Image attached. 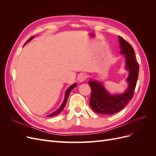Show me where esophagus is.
Listing matches in <instances>:
<instances>
[{
    "label": "esophagus",
    "mask_w": 156,
    "mask_h": 156,
    "mask_svg": "<svg viewBox=\"0 0 156 156\" xmlns=\"http://www.w3.org/2000/svg\"><path fill=\"white\" fill-rule=\"evenodd\" d=\"M87 79V75L84 74H80L78 77V80L80 83H83Z\"/></svg>",
    "instance_id": "obj_1"
}]
</instances>
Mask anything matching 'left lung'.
Here are the masks:
<instances>
[{
	"instance_id": "left-lung-1",
	"label": "left lung",
	"mask_w": 156,
	"mask_h": 156,
	"mask_svg": "<svg viewBox=\"0 0 156 156\" xmlns=\"http://www.w3.org/2000/svg\"><path fill=\"white\" fill-rule=\"evenodd\" d=\"M119 39L120 53L125 55V69L129 72L126 79L128 87L123 93L111 94L101 82L90 80L88 84L92 91L90 105L94 112L100 115H112L123 109L133 98L138 79L139 66L136 62L134 49L123 37L119 36Z\"/></svg>"
}]
</instances>
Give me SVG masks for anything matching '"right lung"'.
Masks as SVG:
<instances>
[{
    "instance_id": "1",
    "label": "right lung",
    "mask_w": 156,
    "mask_h": 156,
    "mask_svg": "<svg viewBox=\"0 0 156 156\" xmlns=\"http://www.w3.org/2000/svg\"><path fill=\"white\" fill-rule=\"evenodd\" d=\"M33 38H34V36L30 37V38L26 41L25 44H27L28 42H29L30 40H32ZM24 45H23V46H24ZM77 87V84H76V83H74L73 84H72V85H71V86L66 90V92H65V96H64V101H63V102H62V105H60V107L58 108L57 110H56L55 111H54L53 112H52L51 114L48 115L47 116H48V117H50V116H53L57 115L59 114V113H60L61 111H62L63 110V108H64L66 104V102H67V100H68V96H69V93L71 92V91L72 90L73 88H74L75 87Z\"/></svg>"
}]
</instances>
